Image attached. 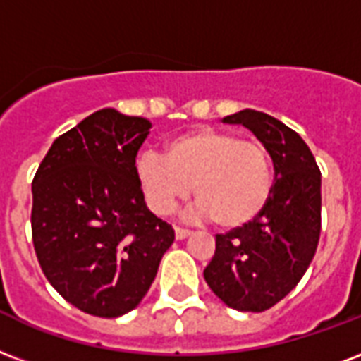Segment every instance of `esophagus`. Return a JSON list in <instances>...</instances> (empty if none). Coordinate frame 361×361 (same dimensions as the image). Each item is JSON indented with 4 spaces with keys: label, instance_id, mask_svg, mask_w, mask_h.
Returning <instances> with one entry per match:
<instances>
[{
    "label": "esophagus",
    "instance_id": "obj_1",
    "mask_svg": "<svg viewBox=\"0 0 361 361\" xmlns=\"http://www.w3.org/2000/svg\"><path fill=\"white\" fill-rule=\"evenodd\" d=\"M189 235H191V231H189V229H183V227H176V238H178V240H183V238H187Z\"/></svg>",
    "mask_w": 361,
    "mask_h": 361
}]
</instances>
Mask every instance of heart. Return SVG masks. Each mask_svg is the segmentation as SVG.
<instances>
[{
    "label": "heart",
    "instance_id": "heart-1",
    "mask_svg": "<svg viewBox=\"0 0 361 361\" xmlns=\"http://www.w3.org/2000/svg\"><path fill=\"white\" fill-rule=\"evenodd\" d=\"M136 178L159 216H170L192 185L197 204L191 216H210L225 229L254 221L269 204L274 187L272 159L265 145L214 128L172 137L164 157L142 153Z\"/></svg>",
    "mask_w": 361,
    "mask_h": 361
}]
</instances>
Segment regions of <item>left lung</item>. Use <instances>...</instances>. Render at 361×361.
Returning <instances> with one entry per match:
<instances>
[{
    "label": "left lung",
    "mask_w": 361,
    "mask_h": 361,
    "mask_svg": "<svg viewBox=\"0 0 361 361\" xmlns=\"http://www.w3.org/2000/svg\"><path fill=\"white\" fill-rule=\"evenodd\" d=\"M242 125L271 153L274 187L254 221L216 235L206 284L242 312H263L290 293L314 257L322 225V174L309 145L290 126L255 109L224 117Z\"/></svg>",
    "instance_id": "left-lung-1"
}]
</instances>
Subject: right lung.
I'll use <instances>...</instances> for the list:
<instances>
[{
	"label": "right lung",
	"mask_w": 361,
	"mask_h": 361,
	"mask_svg": "<svg viewBox=\"0 0 361 361\" xmlns=\"http://www.w3.org/2000/svg\"><path fill=\"white\" fill-rule=\"evenodd\" d=\"M149 128L144 117L100 109L56 137L35 172V255L52 288L87 314L136 309L174 242L136 178Z\"/></svg>",
	"instance_id": "add662e5"
}]
</instances>
